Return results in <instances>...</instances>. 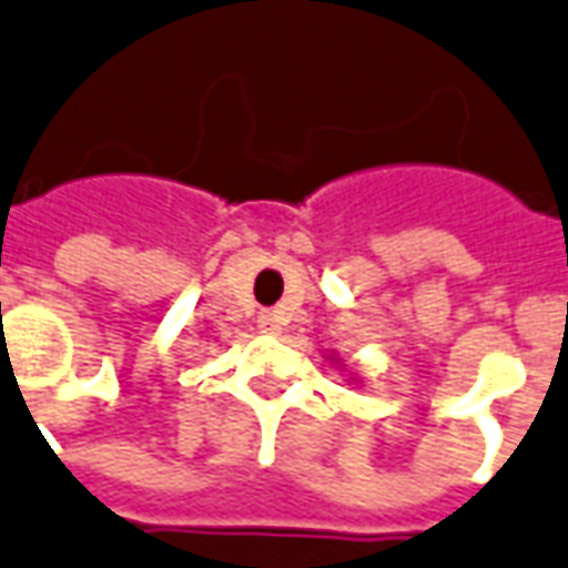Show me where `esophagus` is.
Listing matches in <instances>:
<instances>
[{
  "mask_svg": "<svg viewBox=\"0 0 568 568\" xmlns=\"http://www.w3.org/2000/svg\"><path fill=\"white\" fill-rule=\"evenodd\" d=\"M258 327H262L264 334H280V331H283V318L276 316V313H262Z\"/></svg>",
  "mask_w": 568,
  "mask_h": 568,
  "instance_id": "obj_1",
  "label": "esophagus"
}]
</instances>
